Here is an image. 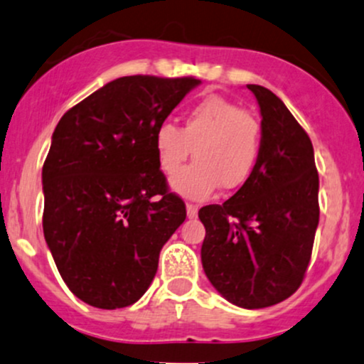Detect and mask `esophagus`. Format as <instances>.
Returning a JSON list of instances; mask_svg holds the SVG:
<instances>
[{
    "instance_id": "esophagus-1",
    "label": "esophagus",
    "mask_w": 364,
    "mask_h": 364,
    "mask_svg": "<svg viewBox=\"0 0 364 364\" xmlns=\"http://www.w3.org/2000/svg\"><path fill=\"white\" fill-rule=\"evenodd\" d=\"M198 213V205L195 204H186V214H188V218H195Z\"/></svg>"
}]
</instances>
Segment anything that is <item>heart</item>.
I'll use <instances>...</instances> for the list:
<instances>
[{
    "mask_svg": "<svg viewBox=\"0 0 364 364\" xmlns=\"http://www.w3.org/2000/svg\"><path fill=\"white\" fill-rule=\"evenodd\" d=\"M194 151L198 162L174 176L172 190L186 198L211 197L220 186L233 192L246 185L262 155V125L255 114L221 95L192 106L183 127L162 124L155 132L160 171L172 176Z\"/></svg>",
    "mask_w": 364,
    "mask_h": 364,
    "instance_id": "heart-1",
    "label": "heart"
}]
</instances>
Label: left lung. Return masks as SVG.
I'll use <instances>...</instances> for the list:
<instances>
[{
	"label": "left lung",
	"instance_id": "left-lung-1",
	"mask_svg": "<svg viewBox=\"0 0 364 364\" xmlns=\"http://www.w3.org/2000/svg\"><path fill=\"white\" fill-rule=\"evenodd\" d=\"M262 113V155L251 179L223 204L205 205L202 267L237 307L263 309L300 288L319 223V176L311 137L284 102L247 85Z\"/></svg>",
	"mask_w": 364,
	"mask_h": 364
}]
</instances>
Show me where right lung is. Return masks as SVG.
Instances as JSON below:
<instances>
[{
  "instance_id": "obj_1",
  "label": "right lung",
  "mask_w": 364,
  "mask_h": 364,
  "mask_svg": "<svg viewBox=\"0 0 364 364\" xmlns=\"http://www.w3.org/2000/svg\"><path fill=\"white\" fill-rule=\"evenodd\" d=\"M193 76L134 75L64 113L43 164V233L73 294L97 309L136 304L164 244L185 221L155 155V132Z\"/></svg>"
}]
</instances>
